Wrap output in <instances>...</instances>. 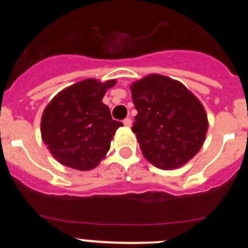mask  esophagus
<instances>
[{
  "instance_id": "1",
  "label": "esophagus",
  "mask_w": 248,
  "mask_h": 248,
  "mask_svg": "<svg viewBox=\"0 0 248 248\" xmlns=\"http://www.w3.org/2000/svg\"><path fill=\"white\" fill-rule=\"evenodd\" d=\"M123 123H124V125H125V126H130L131 125V119H130V118H125V119L123 120Z\"/></svg>"
}]
</instances>
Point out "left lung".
I'll return each instance as SVG.
<instances>
[{
	"label": "left lung",
	"instance_id": "left-lung-1",
	"mask_svg": "<svg viewBox=\"0 0 248 248\" xmlns=\"http://www.w3.org/2000/svg\"><path fill=\"white\" fill-rule=\"evenodd\" d=\"M130 89L138 110L131 130L151 164L175 169L198 154L209 123L201 103L185 85L153 74Z\"/></svg>",
	"mask_w": 248,
	"mask_h": 248
}]
</instances>
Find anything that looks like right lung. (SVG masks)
I'll return each mask as SVG.
<instances>
[{"instance_id": "right-lung-1", "label": "right lung", "mask_w": 248, "mask_h": 248, "mask_svg": "<svg viewBox=\"0 0 248 248\" xmlns=\"http://www.w3.org/2000/svg\"><path fill=\"white\" fill-rule=\"evenodd\" d=\"M115 80L85 79L68 87L52 99L42 115L41 133L59 163L91 170L107 155L113 135L123 123L113 120L102 102Z\"/></svg>"}]
</instances>
